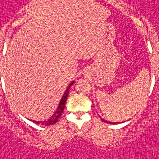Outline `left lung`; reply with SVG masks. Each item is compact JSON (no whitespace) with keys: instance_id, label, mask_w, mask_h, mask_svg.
<instances>
[{"instance_id":"8db88e82","label":"left lung","mask_w":159,"mask_h":159,"mask_svg":"<svg viewBox=\"0 0 159 159\" xmlns=\"http://www.w3.org/2000/svg\"><path fill=\"white\" fill-rule=\"evenodd\" d=\"M102 120H103V119H102ZM103 121H104V120H103Z\"/></svg>"}]
</instances>
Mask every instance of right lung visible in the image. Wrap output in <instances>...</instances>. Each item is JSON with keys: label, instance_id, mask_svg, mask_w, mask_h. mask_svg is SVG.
<instances>
[{"label": "right lung", "instance_id": "1", "mask_svg": "<svg viewBox=\"0 0 159 159\" xmlns=\"http://www.w3.org/2000/svg\"><path fill=\"white\" fill-rule=\"evenodd\" d=\"M75 82H72L68 87H67V89L66 90V92L64 93V95H63V97H62V99L60 100V102H59V107H58V109H57V111L55 112V114L52 116V117L49 119V120L47 121H43V122H39V121H34V123H36V124H43V125H54L55 123H57L58 120H59V118L61 116V115H62V112H63V109H64V107H65V104H66V98H67V96H68V93H69V88L71 87L73 84H74Z\"/></svg>", "mask_w": 159, "mask_h": 159}]
</instances>
